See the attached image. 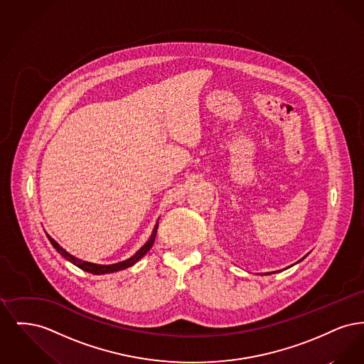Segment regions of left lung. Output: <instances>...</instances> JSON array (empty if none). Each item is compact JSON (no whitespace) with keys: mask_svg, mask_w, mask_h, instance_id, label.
<instances>
[{"mask_svg":"<svg viewBox=\"0 0 364 364\" xmlns=\"http://www.w3.org/2000/svg\"><path fill=\"white\" fill-rule=\"evenodd\" d=\"M304 258H306V257H304ZM304 258H301V259H304ZM300 260H299V262H300ZM273 273H277V272H273ZM264 274H272V273H264Z\"/></svg>","mask_w":364,"mask_h":364,"instance_id":"8db88e82","label":"left lung"}]
</instances>
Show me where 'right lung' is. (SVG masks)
I'll return each instance as SVG.
<instances>
[{"instance_id":"right-lung-1","label":"right lung","mask_w":364,"mask_h":364,"mask_svg":"<svg viewBox=\"0 0 364 364\" xmlns=\"http://www.w3.org/2000/svg\"><path fill=\"white\" fill-rule=\"evenodd\" d=\"M156 229H158V223H156L154 229H153V233H151L150 239L139 250L138 252H136L134 257H131L129 259L122 260V262H119V263H114V264H97V263L86 262V260L77 259V258H75V257H72L70 254H68L63 247H60V244L57 242H54L49 235H48V239L50 240L53 247L57 250V252H58L61 257H64L65 259L70 260V263H73V264L77 266L79 269L85 270L87 273H91V274H107V273H114V272H119V270H124V269H127V267H131V266L135 264L139 259H141V258L147 254V251L153 247V244H154Z\"/></svg>"}]
</instances>
